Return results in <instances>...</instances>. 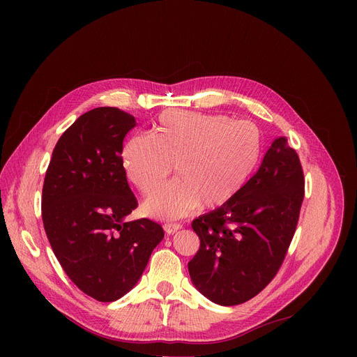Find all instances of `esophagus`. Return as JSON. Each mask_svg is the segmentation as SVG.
Masks as SVG:
<instances>
[{"instance_id":"34e87169","label":"esophagus","mask_w":357,"mask_h":357,"mask_svg":"<svg viewBox=\"0 0 357 357\" xmlns=\"http://www.w3.org/2000/svg\"><path fill=\"white\" fill-rule=\"evenodd\" d=\"M181 229H182L181 224H175V222H167V224H165V226H163V230H165L167 234H174V233H176L178 230H181Z\"/></svg>"}]
</instances>
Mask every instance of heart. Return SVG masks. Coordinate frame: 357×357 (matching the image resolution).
Here are the masks:
<instances>
[{"label":"heart","mask_w":357,"mask_h":357,"mask_svg":"<svg viewBox=\"0 0 357 357\" xmlns=\"http://www.w3.org/2000/svg\"><path fill=\"white\" fill-rule=\"evenodd\" d=\"M261 136L249 121L194 111H167L153 136L130 137L121 152L127 179L149 194L176 165L177 179L150 194L142 210L158 220H176L199 205L215 210L234 199L255 175Z\"/></svg>","instance_id":"1"}]
</instances>
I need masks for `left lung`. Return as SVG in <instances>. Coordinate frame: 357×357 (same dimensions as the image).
I'll use <instances>...</instances> for the list:
<instances>
[{
	"label": "left lung",
	"instance_id": "1",
	"mask_svg": "<svg viewBox=\"0 0 357 357\" xmlns=\"http://www.w3.org/2000/svg\"><path fill=\"white\" fill-rule=\"evenodd\" d=\"M303 199L301 162L287 137H278L234 199L192 221L201 240L188 264L194 287L226 307L256 296L282 265Z\"/></svg>",
	"mask_w": 357,
	"mask_h": 357
}]
</instances>
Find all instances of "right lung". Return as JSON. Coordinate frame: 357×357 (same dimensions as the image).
<instances>
[{
    "label": "right lung",
    "mask_w": 357,
    "mask_h": 357,
    "mask_svg": "<svg viewBox=\"0 0 357 357\" xmlns=\"http://www.w3.org/2000/svg\"><path fill=\"white\" fill-rule=\"evenodd\" d=\"M133 116L100 107L56 143L43 183V226L72 282L101 303L133 288L165 233L158 222L126 221L137 207L121 165Z\"/></svg>",
    "instance_id": "1"
}]
</instances>
